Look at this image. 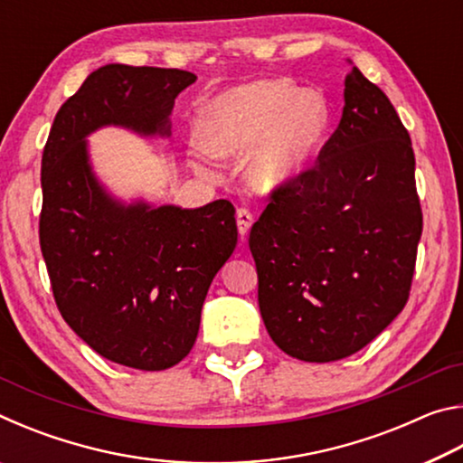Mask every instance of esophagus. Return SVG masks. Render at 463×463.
Listing matches in <instances>:
<instances>
[{
    "label": "esophagus",
    "mask_w": 463,
    "mask_h": 463,
    "mask_svg": "<svg viewBox=\"0 0 463 463\" xmlns=\"http://www.w3.org/2000/svg\"><path fill=\"white\" fill-rule=\"evenodd\" d=\"M250 224H253V214H250L247 208H239L237 210V226H239V232L242 239L247 237Z\"/></svg>",
    "instance_id": "1"
}]
</instances>
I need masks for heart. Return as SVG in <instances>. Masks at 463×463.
<instances>
[{
	"instance_id": "heart-1",
	"label": "heart",
	"mask_w": 463,
	"mask_h": 463,
	"mask_svg": "<svg viewBox=\"0 0 463 463\" xmlns=\"http://www.w3.org/2000/svg\"><path fill=\"white\" fill-rule=\"evenodd\" d=\"M333 122V106L320 90L263 80L210 99L198 120V143L218 159L249 155L247 184L257 192H276L308 174Z\"/></svg>"
}]
</instances>
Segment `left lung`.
Listing matches in <instances>:
<instances>
[{
  "mask_svg": "<svg viewBox=\"0 0 463 463\" xmlns=\"http://www.w3.org/2000/svg\"><path fill=\"white\" fill-rule=\"evenodd\" d=\"M420 232L409 130L354 67L323 153L307 175L271 192L249 234L273 343L312 364L364 349L409 300Z\"/></svg>",
  "mask_w": 463,
  "mask_h": 463,
  "instance_id": "obj_1",
  "label": "left lung"
}]
</instances>
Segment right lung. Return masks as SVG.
Masks as SVG:
<instances>
[{
  "label": "right lung",
  "mask_w": 463,
  "mask_h": 463,
  "mask_svg": "<svg viewBox=\"0 0 463 463\" xmlns=\"http://www.w3.org/2000/svg\"><path fill=\"white\" fill-rule=\"evenodd\" d=\"M194 81L182 69L99 67L61 106L43 153L38 234L61 317L96 354L143 372L192 351L208 288L237 247L234 206H124L93 175L85 137L109 124L167 137Z\"/></svg>",
  "instance_id": "right-lung-1"
}]
</instances>
